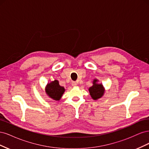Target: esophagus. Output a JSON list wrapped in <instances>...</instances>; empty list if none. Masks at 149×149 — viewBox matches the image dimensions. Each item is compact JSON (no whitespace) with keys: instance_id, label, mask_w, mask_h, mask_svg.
<instances>
[{"instance_id":"34e87169","label":"esophagus","mask_w":149,"mask_h":149,"mask_svg":"<svg viewBox=\"0 0 149 149\" xmlns=\"http://www.w3.org/2000/svg\"><path fill=\"white\" fill-rule=\"evenodd\" d=\"M71 84L73 86H77V83H76V81H73L71 83Z\"/></svg>"}]
</instances>
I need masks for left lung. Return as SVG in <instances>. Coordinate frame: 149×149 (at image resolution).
Wrapping results in <instances>:
<instances>
[{"mask_svg": "<svg viewBox=\"0 0 149 149\" xmlns=\"http://www.w3.org/2000/svg\"><path fill=\"white\" fill-rule=\"evenodd\" d=\"M97 81V79H94L93 82V85L89 88L90 95L94 100H97L101 98L104 93V88L102 84H98Z\"/></svg>", "mask_w": 149, "mask_h": 149, "instance_id": "left-lung-1", "label": "left lung"}]
</instances>
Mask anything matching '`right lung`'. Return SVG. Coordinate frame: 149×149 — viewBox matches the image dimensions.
Returning a JSON list of instances; mask_svg holds the SVG:
<instances>
[{"instance_id":"add662e5","label":"right lung","mask_w":149,"mask_h":149,"mask_svg":"<svg viewBox=\"0 0 149 149\" xmlns=\"http://www.w3.org/2000/svg\"><path fill=\"white\" fill-rule=\"evenodd\" d=\"M45 91L49 97L55 101H59L65 91L64 87L61 86L58 80H54L48 83L45 88Z\"/></svg>"}]
</instances>
